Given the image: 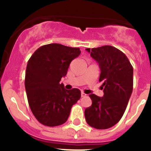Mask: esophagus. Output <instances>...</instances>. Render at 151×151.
I'll list each match as a JSON object with an SVG mask.
<instances>
[{
	"label": "esophagus",
	"instance_id": "1",
	"mask_svg": "<svg viewBox=\"0 0 151 151\" xmlns=\"http://www.w3.org/2000/svg\"><path fill=\"white\" fill-rule=\"evenodd\" d=\"M86 95H87V94H85L83 91H82V93H81V96H82V97H85Z\"/></svg>",
	"mask_w": 151,
	"mask_h": 151
}]
</instances>
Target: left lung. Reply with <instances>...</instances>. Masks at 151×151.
<instances>
[{
	"label": "left lung",
	"mask_w": 151,
	"mask_h": 151,
	"mask_svg": "<svg viewBox=\"0 0 151 151\" xmlns=\"http://www.w3.org/2000/svg\"><path fill=\"white\" fill-rule=\"evenodd\" d=\"M86 50L99 64L104 97L89 95L92 104L85 109V119L93 128L109 129L125 113L133 90V67L125 54L114 47L105 45Z\"/></svg>",
	"instance_id": "1"
}]
</instances>
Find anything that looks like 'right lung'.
Wrapping results in <instances>:
<instances>
[{
  "mask_svg": "<svg viewBox=\"0 0 151 151\" xmlns=\"http://www.w3.org/2000/svg\"><path fill=\"white\" fill-rule=\"evenodd\" d=\"M80 54L78 47L49 44L40 47L28 61L25 87L31 110L40 123L50 127L65 123L80 99L79 89L66 90L60 83Z\"/></svg>",
  "mask_w": 151,
  "mask_h": 151,
  "instance_id": "right-lung-1",
  "label": "right lung"
}]
</instances>
